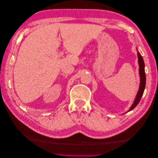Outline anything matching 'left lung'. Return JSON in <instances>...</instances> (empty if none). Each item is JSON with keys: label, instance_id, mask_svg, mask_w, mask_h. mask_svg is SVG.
<instances>
[{"label": "left lung", "instance_id": "obj_1", "mask_svg": "<svg viewBox=\"0 0 158 158\" xmlns=\"http://www.w3.org/2000/svg\"><path fill=\"white\" fill-rule=\"evenodd\" d=\"M138 64H139V76H140V86L139 89H138V93L136 94V96L135 99V101H134L131 107L129 109L128 111H131L134 108L136 107L137 105L139 103L140 99L142 96L143 93H144V91L146 86V74H145V70H144V62L143 60L142 56H141L140 53L138 51Z\"/></svg>", "mask_w": 158, "mask_h": 158}]
</instances>
